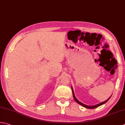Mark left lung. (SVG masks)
Listing matches in <instances>:
<instances>
[{"label":"left lung","mask_w":125,"mask_h":125,"mask_svg":"<svg viewBox=\"0 0 125 125\" xmlns=\"http://www.w3.org/2000/svg\"><path fill=\"white\" fill-rule=\"evenodd\" d=\"M72 93H73V97H74V100H75V101L77 103H78L79 104H80L81 105V106H82L83 107H85V108H87L94 109V108H97V107H99L100 106H101V105L103 104H105V103H106V102H107V101H108V100H109V99L111 98V97H110L109 98L108 100H106V101H104V102H101V103H100V104H96V105H95V106H87V105H85V104H83L81 103V102H80V101H79V100H78L76 98V97H75V95H74V91H73V89L72 88Z\"/></svg>","instance_id":"left-lung-1"}]
</instances>
